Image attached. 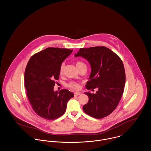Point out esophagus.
<instances>
[{
	"label": "esophagus",
	"mask_w": 151,
	"mask_h": 151,
	"mask_svg": "<svg viewBox=\"0 0 151 151\" xmlns=\"http://www.w3.org/2000/svg\"><path fill=\"white\" fill-rule=\"evenodd\" d=\"M81 93H79V92H76L74 93V96H78L79 95H81Z\"/></svg>",
	"instance_id": "34e87169"
}]
</instances>
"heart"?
Wrapping results in <instances>:
<instances>
[{
  "mask_svg": "<svg viewBox=\"0 0 151 151\" xmlns=\"http://www.w3.org/2000/svg\"><path fill=\"white\" fill-rule=\"evenodd\" d=\"M83 65H85L83 62L81 61H78L76 62V66L77 67V68H78L79 67H80L81 66ZM64 64H62L60 66V74H63V71H64ZM68 87L73 90H77L80 88V86L78 83H76V82H71L70 83L68 84Z\"/></svg>",
  "mask_w": 151,
  "mask_h": 151,
  "instance_id": "heart-1",
  "label": "heart"
}]
</instances>
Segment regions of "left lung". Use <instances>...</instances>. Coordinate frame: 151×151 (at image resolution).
Instances as JSON below:
<instances>
[{
	"label": "left lung",
	"mask_w": 151,
	"mask_h": 151,
	"mask_svg": "<svg viewBox=\"0 0 151 151\" xmlns=\"http://www.w3.org/2000/svg\"><path fill=\"white\" fill-rule=\"evenodd\" d=\"M74 56L83 57L91 65L87 89H99L96 94L84 93L89 100L83 107L84 111L97 119L109 115L118 106L124 90L125 72L122 61L104 46L81 48Z\"/></svg>",
	"instance_id": "8db88e82"
}]
</instances>
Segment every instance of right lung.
<instances>
[{"label":"right lung","mask_w":151,"mask_h":151,"mask_svg":"<svg viewBox=\"0 0 151 151\" xmlns=\"http://www.w3.org/2000/svg\"><path fill=\"white\" fill-rule=\"evenodd\" d=\"M73 50L48 47L30 58L24 72V86L34 111L47 120L55 119L65 112L68 100L74 94L68 90L54 91L63 61Z\"/></svg>","instance_id":"obj_1"}]
</instances>
